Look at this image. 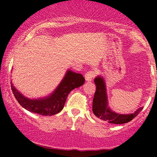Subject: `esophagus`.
<instances>
[{"label": "esophagus", "mask_w": 157, "mask_h": 157, "mask_svg": "<svg viewBox=\"0 0 157 157\" xmlns=\"http://www.w3.org/2000/svg\"><path fill=\"white\" fill-rule=\"evenodd\" d=\"M95 76V72L94 71H88L87 73L85 75V79H86V81L88 82H90V81H92L94 77Z\"/></svg>", "instance_id": "esophagus-1"}]
</instances>
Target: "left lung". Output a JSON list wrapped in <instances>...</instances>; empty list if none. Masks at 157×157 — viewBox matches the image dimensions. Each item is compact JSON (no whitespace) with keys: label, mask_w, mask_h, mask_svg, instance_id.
<instances>
[{"label":"left lung","mask_w":157,"mask_h":157,"mask_svg":"<svg viewBox=\"0 0 157 157\" xmlns=\"http://www.w3.org/2000/svg\"><path fill=\"white\" fill-rule=\"evenodd\" d=\"M96 91L93 99L92 111L97 118L111 124H123L131 121L142 110V107L131 114H119L111 111L108 106V97L106 94L105 80L98 76L94 79Z\"/></svg>","instance_id":"8db88e82"}]
</instances>
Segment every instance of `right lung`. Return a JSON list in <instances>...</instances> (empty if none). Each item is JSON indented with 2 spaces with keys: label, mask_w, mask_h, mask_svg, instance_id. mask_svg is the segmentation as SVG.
I'll return each mask as SVG.
<instances>
[{
  "label": "right lung",
  "mask_w": 157,
  "mask_h": 157,
  "mask_svg": "<svg viewBox=\"0 0 157 157\" xmlns=\"http://www.w3.org/2000/svg\"><path fill=\"white\" fill-rule=\"evenodd\" d=\"M85 78L80 74L68 70L57 89L48 97L31 100L24 97L11 83L13 94L22 107L31 112L43 116H52L63 109L68 94L73 89L83 85Z\"/></svg>",
  "instance_id": "1"
}]
</instances>
